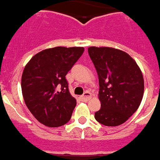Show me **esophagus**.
Segmentation results:
<instances>
[{
	"instance_id": "34e87169",
	"label": "esophagus",
	"mask_w": 160,
	"mask_h": 160,
	"mask_svg": "<svg viewBox=\"0 0 160 160\" xmlns=\"http://www.w3.org/2000/svg\"><path fill=\"white\" fill-rule=\"evenodd\" d=\"M81 99H82L83 102H88V101L90 100V99H91V94H90V92H89V91L84 92V94L81 96Z\"/></svg>"
}]
</instances>
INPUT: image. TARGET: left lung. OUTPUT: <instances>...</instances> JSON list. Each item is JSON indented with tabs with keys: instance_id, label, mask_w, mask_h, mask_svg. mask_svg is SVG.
I'll return each instance as SVG.
<instances>
[{
	"instance_id": "8db88e82",
	"label": "left lung",
	"mask_w": 160,
	"mask_h": 160,
	"mask_svg": "<svg viewBox=\"0 0 160 160\" xmlns=\"http://www.w3.org/2000/svg\"><path fill=\"white\" fill-rule=\"evenodd\" d=\"M99 78L100 110L95 118L102 125H122L138 109L144 94V78L136 62L123 51L88 48Z\"/></svg>"
}]
</instances>
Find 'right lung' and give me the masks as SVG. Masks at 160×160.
I'll use <instances>...</instances> for the list:
<instances>
[{"mask_svg": "<svg viewBox=\"0 0 160 160\" xmlns=\"http://www.w3.org/2000/svg\"><path fill=\"white\" fill-rule=\"evenodd\" d=\"M84 52L83 47L49 48L25 66L21 89L25 103L38 122L50 128L66 124L77 105L65 78Z\"/></svg>", "mask_w": 160, "mask_h": 160, "instance_id": "1", "label": "right lung"}]
</instances>
